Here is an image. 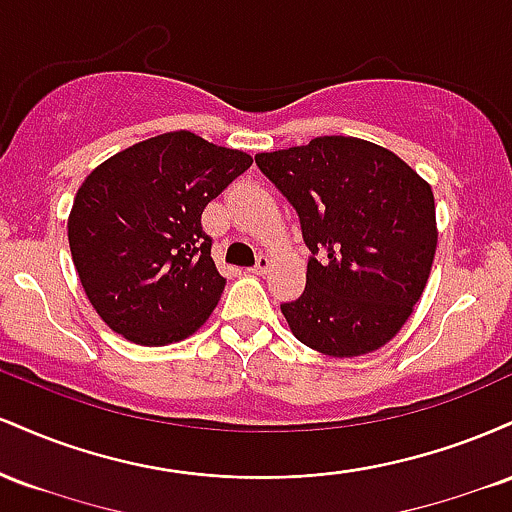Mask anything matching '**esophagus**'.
I'll use <instances>...</instances> for the list:
<instances>
[{
  "label": "esophagus",
  "instance_id": "obj_1",
  "mask_svg": "<svg viewBox=\"0 0 512 512\" xmlns=\"http://www.w3.org/2000/svg\"><path fill=\"white\" fill-rule=\"evenodd\" d=\"M269 267H272V262H269L267 255H262L260 260H257L255 267H252V272H255V274H267Z\"/></svg>",
  "mask_w": 512,
  "mask_h": 512
}]
</instances>
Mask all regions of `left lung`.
I'll list each match as a JSON object with an SVG mask.
<instances>
[{
  "instance_id": "1",
  "label": "left lung",
  "mask_w": 512,
  "mask_h": 512,
  "mask_svg": "<svg viewBox=\"0 0 512 512\" xmlns=\"http://www.w3.org/2000/svg\"><path fill=\"white\" fill-rule=\"evenodd\" d=\"M255 161L298 211L313 252L303 296L281 305L291 332L334 358L378 351L402 330L431 276V185L385 146L342 134Z\"/></svg>"
}]
</instances>
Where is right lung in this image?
Returning <instances> with one entry per match:
<instances>
[{
	"mask_svg": "<svg viewBox=\"0 0 512 512\" xmlns=\"http://www.w3.org/2000/svg\"><path fill=\"white\" fill-rule=\"evenodd\" d=\"M252 156L195 132L158 134L93 168L67 221L69 250L93 310L127 342L166 346L195 334L226 279L202 211Z\"/></svg>",
	"mask_w": 512,
	"mask_h": 512,
	"instance_id": "1",
	"label": "right lung"
}]
</instances>
